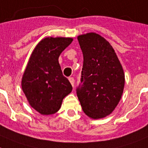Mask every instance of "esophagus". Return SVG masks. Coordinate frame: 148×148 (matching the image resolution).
<instances>
[{
	"mask_svg": "<svg viewBox=\"0 0 148 148\" xmlns=\"http://www.w3.org/2000/svg\"><path fill=\"white\" fill-rule=\"evenodd\" d=\"M68 80H69V81H70V83L71 84V85L73 86H74V77H70L68 78Z\"/></svg>",
	"mask_w": 148,
	"mask_h": 148,
	"instance_id": "1",
	"label": "esophagus"
}]
</instances>
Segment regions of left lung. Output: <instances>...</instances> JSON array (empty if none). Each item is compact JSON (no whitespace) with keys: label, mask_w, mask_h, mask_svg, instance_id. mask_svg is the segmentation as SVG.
<instances>
[{"label":"left lung","mask_w":148,"mask_h":148,"mask_svg":"<svg viewBox=\"0 0 148 148\" xmlns=\"http://www.w3.org/2000/svg\"><path fill=\"white\" fill-rule=\"evenodd\" d=\"M84 55L77 95L85 114L97 119L116 107L123 93L125 74L111 45L97 33L77 37Z\"/></svg>","instance_id":"left-lung-1"}]
</instances>
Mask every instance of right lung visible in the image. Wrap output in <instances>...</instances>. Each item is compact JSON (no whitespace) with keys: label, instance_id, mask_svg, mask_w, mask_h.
<instances>
[{"label":"right lung","instance_id":"obj_1","mask_svg":"<svg viewBox=\"0 0 148 148\" xmlns=\"http://www.w3.org/2000/svg\"><path fill=\"white\" fill-rule=\"evenodd\" d=\"M71 38L42 39L32 51L22 79V89L32 108L42 115L59 110L72 86L62 74L58 58L70 45Z\"/></svg>","mask_w":148,"mask_h":148}]
</instances>
